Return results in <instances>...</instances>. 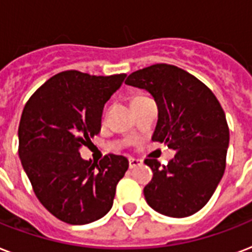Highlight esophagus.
<instances>
[{
  "label": "esophagus",
  "mask_w": 252,
  "mask_h": 252,
  "mask_svg": "<svg viewBox=\"0 0 252 252\" xmlns=\"http://www.w3.org/2000/svg\"><path fill=\"white\" fill-rule=\"evenodd\" d=\"M142 165L141 159H136V158H129V168H134L137 166Z\"/></svg>",
  "instance_id": "esophagus-1"
}]
</instances>
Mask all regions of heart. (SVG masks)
I'll return each mask as SVG.
<instances>
[{
  "label": "heart",
  "instance_id": "obj_1",
  "mask_svg": "<svg viewBox=\"0 0 252 252\" xmlns=\"http://www.w3.org/2000/svg\"><path fill=\"white\" fill-rule=\"evenodd\" d=\"M137 98H142V96H137ZM134 99H136V98H134Z\"/></svg>",
  "mask_w": 252,
  "mask_h": 252
}]
</instances>
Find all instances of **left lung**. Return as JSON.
<instances>
[{
    "label": "left lung",
    "mask_w": 252,
    "mask_h": 252,
    "mask_svg": "<svg viewBox=\"0 0 252 252\" xmlns=\"http://www.w3.org/2000/svg\"><path fill=\"white\" fill-rule=\"evenodd\" d=\"M129 86L152 94L158 107L153 141L176 153L166 166L148 158L153 178L144 188L146 203L168 217L199 212L222 179L229 126L215 94L196 77L168 64H156L128 76Z\"/></svg>",
    "instance_id": "1"
}]
</instances>
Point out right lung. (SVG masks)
<instances>
[{
    "label": "right lung",
    "mask_w": 252,
    "mask_h": 252,
    "mask_svg": "<svg viewBox=\"0 0 252 252\" xmlns=\"http://www.w3.org/2000/svg\"><path fill=\"white\" fill-rule=\"evenodd\" d=\"M126 74L61 72L37 89L22 112L19 158L43 207L70 225L94 222L114 204L128 159L85 161L80 149L100 132L103 107Z\"/></svg>",
    "instance_id": "1"
}]
</instances>
